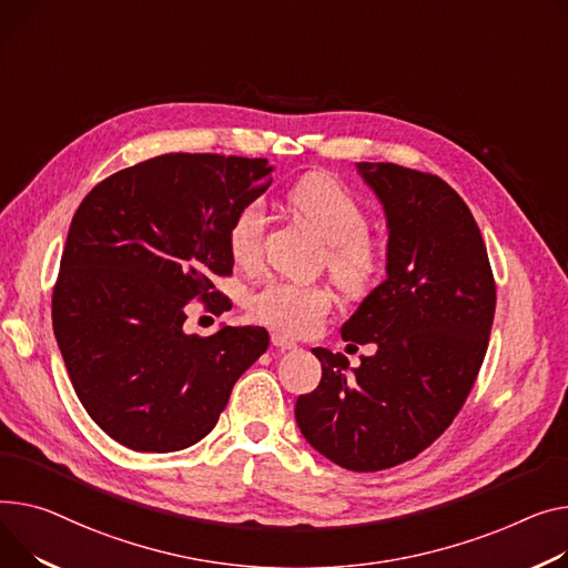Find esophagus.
I'll return each mask as SVG.
<instances>
[{"label":"esophagus","mask_w":568,"mask_h":568,"mask_svg":"<svg viewBox=\"0 0 568 568\" xmlns=\"http://www.w3.org/2000/svg\"><path fill=\"white\" fill-rule=\"evenodd\" d=\"M272 345L274 347H278V349H296V343H294V339L292 337H287V335H283V333H274L272 335Z\"/></svg>","instance_id":"34e87169"}]
</instances>
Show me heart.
Segmentation results:
<instances>
[{"mask_svg": "<svg viewBox=\"0 0 568 568\" xmlns=\"http://www.w3.org/2000/svg\"><path fill=\"white\" fill-rule=\"evenodd\" d=\"M287 205L304 216L328 242L326 267L335 283L352 292H365L379 276L382 253L367 237L369 216L361 201L326 175H308L290 186ZM267 210L262 201L244 203L231 219L225 242L233 260L244 270H255L262 260ZM333 306V294L320 283L267 281L248 296V315L285 335L315 333Z\"/></svg>", "mask_w": 568, "mask_h": 568, "instance_id": "1", "label": "heart"}]
</instances>
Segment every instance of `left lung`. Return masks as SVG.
Masks as SVG:
<instances>
[{"mask_svg":"<svg viewBox=\"0 0 568 568\" xmlns=\"http://www.w3.org/2000/svg\"><path fill=\"white\" fill-rule=\"evenodd\" d=\"M388 221V278L345 322V343L376 345L349 374L315 347L322 382L296 399V425L328 462L376 473L410 462L457 418L496 315V281L464 199L432 173L358 162ZM352 347V345H349Z\"/></svg>","mask_w":568,"mask_h":568,"instance_id":"1","label":"left lung"}]
</instances>
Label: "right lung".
<instances>
[{
  "label": "right lung",
  "mask_w": 568,
  "mask_h": 568,
  "mask_svg": "<svg viewBox=\"0 0 568 568\" xmlns=\"http://www.w3.org/2000/svg\"><path fill=\"white\" fill-rule=\"evenodd\" d=\"M267 160L169 153L98 182L70 223L52 294L57 343L93 423L136 452L205 438L240 376L270 347L260 326L186 335L184 308L214 315L233 274V214L272 184Z\"/></svg>",
  "instance_id": "right-lung-1"
}]
</instances>
